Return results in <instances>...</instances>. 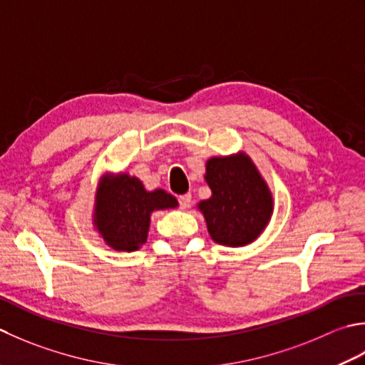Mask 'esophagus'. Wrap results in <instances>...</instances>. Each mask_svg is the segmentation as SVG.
Instances as JSON below:
<instances>
[{
    "mask_svg": "<svg viewBox=\"0 0 365 365\" xmlns=\"http://www.w3.org/2000/svg\"><path fill=\"white\" fill-rule=\"evenodd\" d=\"M178 202H180L181 210H187V207L190 206V202H192V195L190 193H184V195L178 197Z\"/></svg>",
    "mask_w": 365,
    "mask_h": 365,
    "instance_id": "1",
    "label": "esophagus"
}]
</instances>
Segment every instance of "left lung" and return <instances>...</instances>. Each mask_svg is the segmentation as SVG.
Segmentation results:
<instances>
[{"mask_svg": "<svg viewBox=\"0 0 365 365\" xmlns=\"http://www.w3.org/2000/svg\"><path fill=\"white\" fill-rule=\"evenodd\" d=\"M205 180L212 195L200 202L198 210L212 240L228 247L254 242L274 211L272 193L255 163L245 153L211 158Z\"/></svg>", "mask_w": 365, "mask_h": 365, "instance_id": "8db88e82", "label": "left lung"}]
</instances>
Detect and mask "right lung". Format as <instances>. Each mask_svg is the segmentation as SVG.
I'll return each instance as SVG.
<instances>
[{"mask_svg":"<svg viewBox=\"0 0 365 365\" xmlns=\"http://www.w3.org/2000/svg\"><path fill=\"white\" fill-rule=\"evenodd\" d=\"M176 206L172 193L162 189L148 192L135 176L106 175L96 193L93 220L108 247L132 252L146 242L151 212Z\"/></svg>","mask_w":365,"mask_h":365,"instance_id":"obj_1","label":"right lung"}]
</instances>
